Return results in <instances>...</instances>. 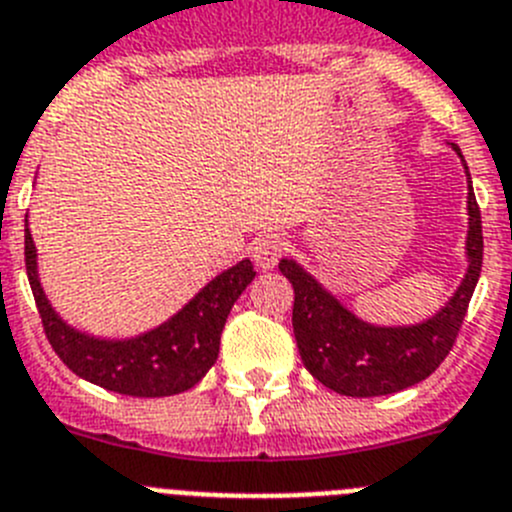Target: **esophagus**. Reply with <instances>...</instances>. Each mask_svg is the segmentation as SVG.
Here are the masks:
<instances>
[{"instance_id": "1", "label": "esophagus", "mask_w": 512, "mask_h": 512, "mask_svg": "<svg viewBox=\"0 0 512 512\" xmlns=\"http://www.w3.org/2000/svg\"><path fill=\"white\" fill-rule=\"evenodd\" d=\"M285 252V242L280 234H262L252 245V260L260 270H273Z\"/></svg>"}]
</instances>
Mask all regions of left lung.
<instances>
[{"instance_id": "left-lung-1", "label": "left lung", "mask_w": 512, "mask_h": 512, "mask_svg": "<svg viewBox=\"0 0 512 512\" xmlns=\"http://www.w3.org/2000/svg\"><path fill=\"white\" fill-rule=\"evenodd\" d=\"M451 150L464 155L454 142ZM467 170V163H464ZM467 273L454 296L421 324L377 326L362 321L336 301L329 290L306 273L296 260L278 262L280 273L293 285V334L303 365L321 385L349 398H372L411 388L426 380L451 352L474 285L482 270V216L467 170Z\"/></svg>"}]
</instances>
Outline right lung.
<instances>
[{"mask_svg": "<svg viewBox=\"0 0 512 512\" xmlns=\"http://www.w3.org/2000/svg\"><path fill=\"white\" fill-rule=\"evenodd\" d=\"M25 265L45 336L68 370L112 393L165 398L193 388L219 357V339L234 301L252 283L250 260H239L168 321L130 339H101L73 329L58 316L38 278V250L25 219Z\"/></svg>", "mask_w": 512, "mask_h": 512, "instance_id": "right-lung-1", "label": "right lung"}]
</instances>
